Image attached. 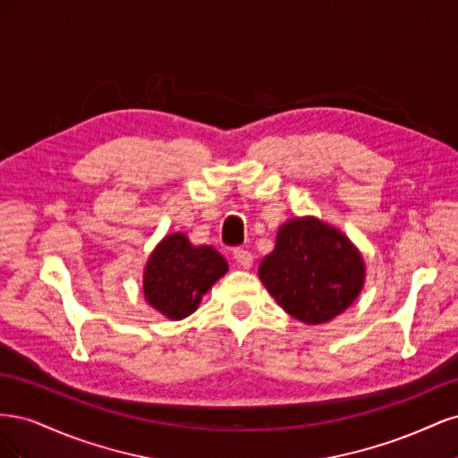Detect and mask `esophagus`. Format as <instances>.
<instances>
[{
  "instance_id": "obj_1",
  "label": "esophagus",
  "mask_w": 458,
  "mask_h": 458,
  "mask_svg": "<svg viewBox=\"0 0 458 458\" xmlns=\"http://www.w3.org/2000/svg\"><path fill=\"white\" fill-rule=\"evenodd\" d=\"M233 258H234V261H237V266H241L242 269H250L252 263H254L252 254L244 250V248H237V250L233 252Z\"/></svg>"
}]
</instances>
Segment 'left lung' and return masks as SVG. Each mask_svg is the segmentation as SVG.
Here are the masks:
<instances>
[{"mask_svg": "<svg viewBox=\"0 0 458 458\" xmlns=\"http://www.w3.org/2000/svg\"><path fill=\"white\" fill-rule=\"evenodd\" d=\"M258 275L288 315L306 325H323L361 294L367 267L348 234L303 216L279 227L273 252L261 259Z\"/></svg>", "mask_w": 458, "mask_h": 458, "instance_id": "8db88e82", "label": "left lung"}]
</instances>
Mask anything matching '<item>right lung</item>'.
<instances>
[{"instance_id": "right-lung-1", "label": "right lung", "mask_w": 458, "mask_h": 458, "mask_svg": "<svg viewBox=\"0 0 458 458\" xmlns=\"http://www.w3.org/2000/svg\"><path fill=\"white\" fill-rule=\"evenodd\" d=\"M227 271L216 248L191 244L185 233L165 234L145 263V300L170 321H182L199 310L202 296Z\"/></svg>"}]
</instances>
